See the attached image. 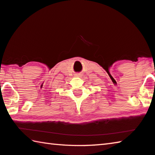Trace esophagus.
Listing matches in <instances>:
<instances>
[{"label":"esophagus","mask_w":155,"mask_h":155,"mask_svg":"<svg viewBox=\"0 0 155 155\" xmlns=\"http://www.w3.org/2000/svg\"><path fill=\"white\" fill-rule=\"evenodd\" d=\"M78 77H80V74H78Z\"/></svg>","instance_id":"1"}]
</instances>
